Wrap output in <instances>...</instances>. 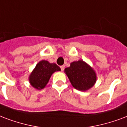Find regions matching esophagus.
Here are the masks:
<instances>
[{
    "label": "esophagus",
    "instance_id": "1",
    "mask_svg": "<svg viewBox=\"0 0 127 127\" xmlns=\"http://www.w3.org/2000/svg\"><path fill=\"white\" fill-rule=\"evenodd\" d=\"M61 69L62 71H63L64 69V65L61 66Z\"/></svg>",
    "mask_w": 127,
    "mask_h": 127
}]
</instances>
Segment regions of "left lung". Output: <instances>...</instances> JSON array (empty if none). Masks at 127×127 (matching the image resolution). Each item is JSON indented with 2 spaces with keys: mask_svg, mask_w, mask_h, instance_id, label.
Masks as SVG:
<instances>
[{
  "mask_svg": "<svg viewBox=\"0 0 127 127\" xmlns=\"http://www.w3.org/2000/svg\"><path fill=\"white\" fill-rule=\"evenodd\" d=\"M64 72L72 87L81 91L91 89L96 81L95 71L82 60L71 63L70 66L64 69Z\"/></svg>",
  "mask_w": 127,
  "mask_h": 127,
  "instance_id": "left-lung-1",
  "label": "left lung"
}]
</instances>
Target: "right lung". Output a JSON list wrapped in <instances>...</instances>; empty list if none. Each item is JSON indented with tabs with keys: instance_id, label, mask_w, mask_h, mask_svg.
I'll return each instance as SVG.
<instances>
[{
	"instance_id": "1",
	"label": "right lung",
	"mask_w": 127,
	"mask_h": 127,
	"mask_svg": "<svg viewBox=\"0 0 127 127\" xmlns=\"http://www.w3.org/2000/svg\"><path fill=\"white\" fill-rule=\"evenodd\" d=\"M61 68L57 64L50 63L42 60L36 65L29 76V82L36 89H44L48 83L51 75L56 71H60Z\"/></svg>"
}]
</instances>
